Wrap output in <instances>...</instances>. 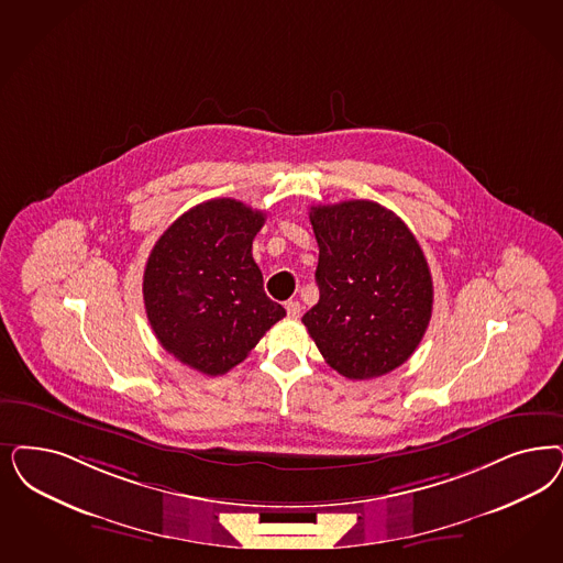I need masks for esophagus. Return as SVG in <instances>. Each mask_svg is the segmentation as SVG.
<instances>
[{"label":"esophagus","mask_w":563,"mask_h":563,"mask_svg":"<svg viewBox=\"0 0 563 563\" xmlns=\"http://www.w3.org/2000/svg\"><path fill=\"white\" fill-rule=\"evenodd\" d=\"M285 308H287V316L292 318V320H297V318L301 316V303H299V301H295V299L287 301V303H285Z\"/></svg>","instance_id":"1"}]
</instances>
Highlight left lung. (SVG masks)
Here are the masks:
<instances>
[{
    "label": "left lung",
    "mask_w": 563,
    "mask_h": 563,
    "mask_svg": "<svg viewBox=\"0 0 563 563\" xmlns=\"http://www.w3.org/2000/svg\"><path fill=\"white\" fill-rule=\"evenodd\" d=\"M320 299L301 322L351 380L383 376L408 362L432 316V276L406 222L368 199L313 206Z\"/></svg>",
    "instance_id": "obj_1"
}]
</instances>
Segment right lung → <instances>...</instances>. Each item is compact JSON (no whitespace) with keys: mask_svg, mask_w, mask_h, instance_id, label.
I'll return each instance as SVG.
<instances>
[{"mask_svg":"<svg viewBox=\"0 0 563 563\" xmlns=\"http://www.w3.org/2000/svg\"><path fill=\"white\" fill-rule=\"evenodd\" d=\"M266 213L222 197L176 218L143 274L147 320L159 345L208 376L241 364L285 308L264 292L253 236Z\"/></svg>","mask_w":563,"mask_h":563,"instance_id":"right-lung-1","label":"right lung"}]
</instances>
